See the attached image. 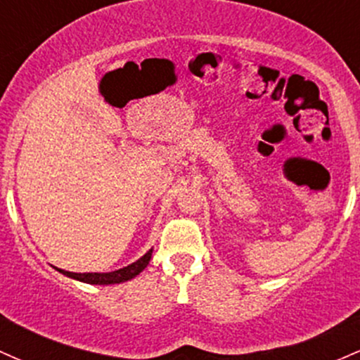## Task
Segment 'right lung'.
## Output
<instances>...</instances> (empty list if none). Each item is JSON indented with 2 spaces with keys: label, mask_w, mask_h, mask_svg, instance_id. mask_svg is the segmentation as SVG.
Segmentation results:
<instances>
[{
  "label": "right lung",
  "mask_w": 360,
  "mask_h": 360,
  "mask_svg": "<svg viewBox=\"0 0 360 360\" xmlns=\"http://www.w3.org/2000/svg\"><path fill=\"white\" fill-rule=\"evenodd\" d=\"M152 257V249L147 252L146 255H142L139 260H135L134 264L130 266L123 267V269L113 271V272H69L64 269H56L60 272V274L68 276V278L77 279L81 283H88V284H118V283H125L128 279H134L135 276H139L140 272L147 267L148 260Z\"/></svg>",
  "instance_id": "add662e5"
}]
</instances>
